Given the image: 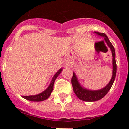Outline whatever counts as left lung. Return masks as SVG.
Instances as JSON below:
<instances>
[{
  "mask_svg": "<svg viewBox=\"0 0 129 129\" xmlns=\"http://www.w3.org/2000/svg\"><path fill=\"white\" fill-rule=\"evenodd\" d=\"M95 33L97 34L98 36H101L104 38V39L107 44L108 46L110 49L112 54V64H113V71H112V76L111 80H110L109 84L105 87L103 89L98 90H90L86 89H84V87L81 86L78 82L77 78L76 75L74 72H73V76L71 79V83H72L73 90L74 93L76 95L77 97L80 100L84 101H87V102H93V101H97L98 100L101 99L108 93L110 90V88L112 87L114 83V80H115V76H116L117 72V64L116 61H115V49L112 44H111L108 39L107 36L104 33H101L99 32H95Z\"/></svg>",
  "mask_w": 129,
  "mask_h": 129,
  "instance_id": "8db88e82",
  "label": "left lung"
}]
</instances>
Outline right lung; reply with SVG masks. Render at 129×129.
Segmentation results:
<instances>
[{"instance_id":"1","label":"right lung","mask_w":129,"mask_h":129,"mask_svg":"<svg viewBox=\"0 0 129 129\" xmlns=\"http://www.w3.org/2000/svg\"><path fill=\"white\" fill-rule=\"evenodd\" d=\"M62 71V69H59V71H57V72L55 74V75H54V77H53L52 79V81L51 82H50V84L49 85V87L45 90H44V92H42V93H40L38 95H36L22 96L23 98L27 100H28V101H35V102L42 101L49 98V97H50V95H51V93L52 92L53 89H54V82H55V79H57L58 75L60 74Z\"/></svg>"}]
</instances>
